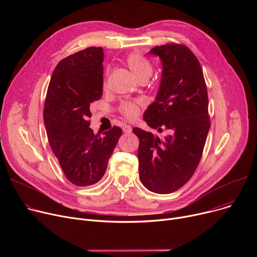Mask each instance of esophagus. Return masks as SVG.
Segmentation results:
<instances>
[{"mask_svg": "<svg viewBox=\"0 0 257 257\" xmlns=\"http://www.w3.org/2000/svg\"><path fill=\"white\" fill-rule=\"evenodd\" d=\"M123 131L125 133H130L132 131V128L130 125H123Z\"/></svg>", "mask_w": 257, "mask_h": 257, "instance_id": "1", "label": "esophagus"}]
</instances>
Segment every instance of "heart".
Listing matches in <instances>:
<instances>
[{"instance_id": "obj_1", "label": "heart", "mask_w": 257, "mask_h": 257, "mask_svg": "<svg viewBox=\"0 0 257 257\" xmlns=\"http://www.w3.org/2000/svg\"><path fill=\"white\" fill-rule=\"evenodd\" d=\"M125 63L128 69L132 72L140 81H146L153 72V64L149 58H147L142 53L133 52L125 58ZM106 82L104 85L106 86ZM143 102L141 100H124L121 101L118 110L128 119L136 118L143 107Z\"/></svg>"}]
</instances>
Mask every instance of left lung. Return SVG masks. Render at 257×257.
Here are the masks:
<instances>
[{"label":"left lung","mask_w":257,"mask_h":257,"mask_svg":"<svg viewBox=\"0 0 257 257\" xmlns=\"http://www.w3.org/2000/svg\"><path fill=\"white\" fill-rule=\"evenodd\" d=\"M150 53L160 57L163 74L144 120L168 134L157 137L141 128L132 131L140 140L142 183L153 193L170 194L192 178L200 163L210 127L208 94L200 62L186 46L167 44Z\"/></svg>","instance_id":"obj_1"}]
</instances>
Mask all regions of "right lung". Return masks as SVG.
<instances>
[{"label": "right lung", "instance_id": "right-lung-1", "mask_svg": "<svg viewBox=\"0 0 257 257\" xmlns=\"http://www.w3.org/2000/svg\"><path fill=\"white\" fill-rule=\"evenodd\" d=\"M102 48L90 47L60 60L47 91L44 120L49 144L65 177L77 186L104 176L121 129L94 134L88 127L89 105L103 93Z\"/></svg>", "mask_w": 257, "mask_h": 257}]
</instances>
